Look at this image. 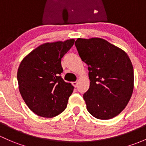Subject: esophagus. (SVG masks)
I'll list each match as a JSON object with an SVG mask.
<instances>
[{"instance_id":"1","label":"esophagus","mask_w":146,"mask_h":146,"mask_svg":"<svg viewBox=\"0 0 146 146\" xmlns=\"http://www.w3.org/2000/svg\"><path fill=\"white\" fill-rule=\"evenodd\" d=\"M72 85L74 86V87H76L77 86V84H78V82H72Z\"/></svg>"}]
</instances>
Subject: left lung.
Returning <instances> with one entry per match:
<instances>
[{"mask_svg":"<svg viewBox=\"0 0 146 146\" xmlns=\"http://www.w3.org/2000/svg\"><path fill=\"white\" fill-rule=\"evenodd\" d=\"M75 46L88 65L91 81L83 97L87 110L99 119L118 115L133 90V68L127 54L100 38H77Z\"/></svg>","mask_w":146,"mask_h":146,"instance_id":"1","label":"left lung"}]
</instances>
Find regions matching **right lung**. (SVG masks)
<instances>
[{"mask_svg":"<svg viewBox=\"0 0 146 146\" xmlns=\"http://www.w3.org/2000/svg\"><path fill=\"white\" fill-rule=\"evenodd\" d=\"M74 40L46 43L28 54L17 70L19 92L27 106L36 115L53 117L67 107L74 86L60 76L61 59Z\"/></svg>","mask_w":146,"mask_h":146,"instance_id":"right-lung-1","label":"right lung"}]
</instances>
